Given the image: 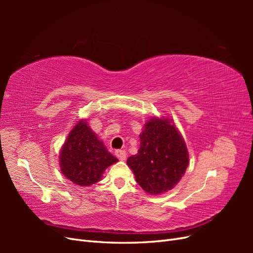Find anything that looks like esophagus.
Returning a JSON list of instances; mask_svg holds the SVG:
<instances>
[{
    "instance_id": "1",
    "label": "esophagus",
    "mask_w": 253,
    "mask_h": 253,
    "mask_svg": "<svg viewBox=\"0 0 253 253\" xmlns=\"http://www.w3.org/2000/svg\"><path fill=\"white\" fill-rule=\"evenodd\" d=\"M116 155L120 160H126V152L125 150H117Z\"/></svg>"
}]
</instances>
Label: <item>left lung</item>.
Returning a JSON list of instances; mask_svg holds the SVG:
<instances>
[{
  "label": "left lung",
  "instance_id": "obj_1",
  "mask_svg": "<svg viewBox=\"0 0 253 253\" xmlns=\"http://www.w3.org/2000/svg\"><path fill=\"white\" fill-rule=\"evenodd\" d=\"M127 166L147 193L157 195L175 187L189 164L185 140L168 118H152L140 134V148Z\"/></svg>",
  "mask_w": 253,
  "mask_h": 253
}]
</instances>
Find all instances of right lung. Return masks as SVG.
Returning a JSON list of instances; mask_svg holds the SVG:
<instances>
[{"label":"right lung","mask_w":253,"mask_h":253,"mask_svg":"<svg viewBox=\"0 0 253 253\" xmlns=\"http://www.w3.org/2000/svg\"><path fill=\"white\" fill-rule=\"evenodd\" d=\"M117 162L84 119L74 126L60 151L61 172L81 187L98 182L106 168Z\"/></svg>","instance_id":"1"}]
</instances>
